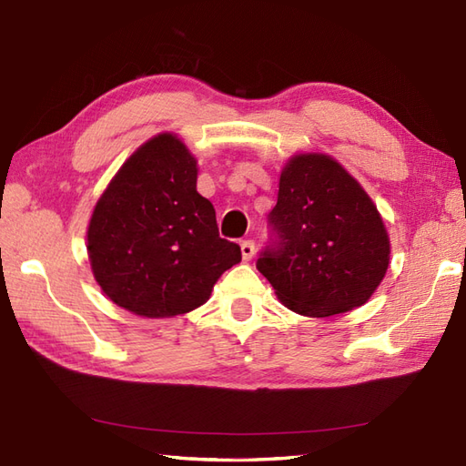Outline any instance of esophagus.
Wrapping results in <instances>:
<instances>
[{
    "instance_id": "1",
    "label": "esophagus",
    "mask_w": 466,
    "mask_h": 466,
    "mask_svg": "<svg viewBox=\"0 0 466 466\" xmlns=\"http://www.w3.org/2000/svg\"><path fill=\"white\" fill-rule=\"evenodd\" d=\"M241 255H243L245 261H251L253 255H255V241H251V239L241 241Z\"/></svg>"
}]
</instances>
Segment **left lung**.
I'll return each mask as SVG.
<instances>
[{
	"label": "left lung",
	"mask_w": 466,
	"mask_h": 466,
	"mask_svg": "<svg viewBox=\"0 0 466 466\" xmlns=\"http://www.w3.org/2000/svg\"><path fill=\"white\" fill-rule=\"evenodd\" d=\"M257 268L295 313L330 317L369 301L389 267V235L363 187L327 155H297L267 217Z\"/></svg>",
	"instance_id": "1"
}]
</instances>
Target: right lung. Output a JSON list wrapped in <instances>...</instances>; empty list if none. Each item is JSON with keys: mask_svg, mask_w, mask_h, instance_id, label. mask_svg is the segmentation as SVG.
Returning a JSON list of instances; mask_svg holds the SVG:
<instances>
[{"mask_svg": "<svg viewBox=\"0 0 466 466\" xmlns=\"http://www.w3.org/2000/svg\"><path fill=\"white\" fill-rule=\"evenodd\" d=\"M87 251L103 293L149 319L193 311L241 261L198 193V161L169 133L123 163L93 211Z\"/></svg>", "mask_w": 466, "mask_h": 466, "instance_id": "1", "label": "right lung"}]
</instances>
